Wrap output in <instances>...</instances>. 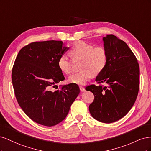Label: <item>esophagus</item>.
<instances>
[{
	"instance_id": "34e87169",
	"label": "esophagus",
	"mask_w": 151,
	"mask_h": 151,
	"mask_svg": "<svg viewBox=\"0 0 151 151\" xmlns=\"http://www.w3.org/2000/svg\"><path fill=\"white\" fill-rule=\"evenodd\" d=\"M79 89H80L81 91H85V88H84V87H83V86H80L79 87Z\"/></svg>"
}]
</instances>
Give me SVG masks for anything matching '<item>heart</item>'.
I'll list each match as a JSON object with an SVG mask.
<instances>
[{"instance_id":"obj_1","label":"heart","mask_w":151,"mask_h":151,"mask_svg":"<svg viewBox=\"0 0 151 151\" xmlns=\"http://www.w3.org/2000/svg\"><path fill=\"white\" fill-rule=\"evenodd\" d=\"M71 53L74 58H83L81 70L73 73L68 77V82L78 85H83L86 82L101 72L106 66L107 52L102 47H94L93 45L84 41H78L73 45ZM59 68L65 74H70L72 70V63L66 55H62L58 60Z\"/></svg>"}]
</instances>
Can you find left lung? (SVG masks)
<instances>
[{
    "mask_svg": "<svg viewBox=\"0 0 151 151\" xmlns=\"http://www.w3.org/2000/svg\"><path fill=\"white\" fill-rule=\"evenodd\" d=\"M107 62L96 81L107 86H87L94 96L89 109L94 119L110 123L125 116L135 103L139 89V65L127 43L113 35L103 38Z\"/></svg>",
    "mask_w": 151,
    "mask_h": 151,
    "instance_id": "8db88e82",
    "label": "left lung"
}]
</instances>
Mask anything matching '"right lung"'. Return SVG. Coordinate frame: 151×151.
I'll use <instances>...</instances> for the list:
<instances>
[{
	"label": "right lung",
	"mask_w": 151,
	"mask_h": 151,
	"mask_svg": "<svg viewBox=\"0 0 151 151\" xmlns=\"http://www.w3.org/2000/svg\"><path fill=\"white\" fill-rule=\"evenodd\" d=\"M67 50L62 41L33 42L21 49L16 58L12 82L17 101L26 115L40 125L52 127L62 122L80 93L73 83L52 89L65 79L58 60Z\"/></svg>",
	"instance_id": "right-lung-1"
}]
</instances>
